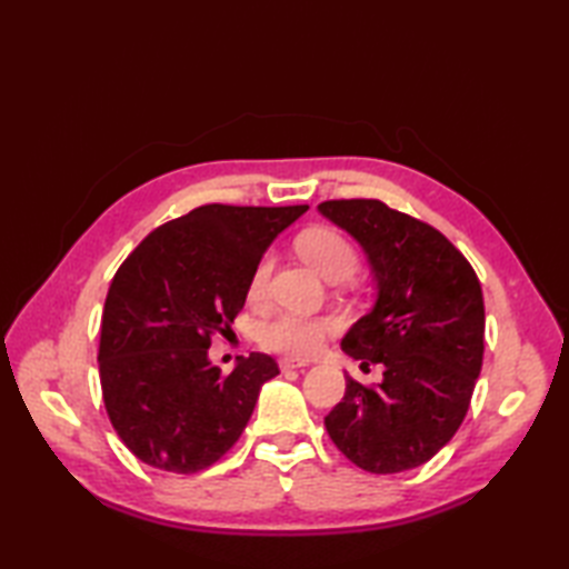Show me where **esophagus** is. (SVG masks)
<instances>
[{"label":"esophagus","mask_w":569,"mask_h":569,"mask_svg":"<svg viewBox=\"0 0 569 569\" xmlns=\"http://www.w3.org/2000/svg\"><path fill=\"white\" fill-rule=\"evenodd\" d=\"M278 367H281V371H291V369H303V367H308V361H300V359H291V357H286V359H281V361H278Z\"/></svg>","instance_id":"esophagus-1"}]
</instances>
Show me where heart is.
<instances>
[{"instance_id":"obj_1","label":"heart","mask_w":569,"mask_h":569,"mask_svg":"<svg viewBox=\"0 0 569 569\" xmlns=\"http://www.w3.org/2000/svg\"><path fill=\"white\" fill-rule=\"evenodd\" d=\"M296 247L300 257H303L320 276L328 278V281H342V278L352 276L359 263V253L352 247V241L328 227L308 229V232L298 237ZM269 276H271V257L266 253L251 273V281H249L251 298L263 296ZM332 330H335V322L330 318L281 310L259 325L257 337L261 347L271 349V352L306 359L318 352L325 342V337H328Z\"/></svg>"}]
</instances>
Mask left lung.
<instances>
[{
    "instance_id": "1",
    "label": "left lung",
    "mask_w": 569,
    "mask_h": 569,
    "mask_svg": "<svg viewBox=\"0 0 569 569\" xmlns=\"http://www.w3.org/2000/svg\"><path fill=\"white\" fill-rule=\"evenodd\" d=\"M318 210L365 249L377 303L342 340L379 386L347 377L325 428L371 475L426 465L452 440L485 359V298L469 261L438 229L381 200H328Z\"/></svg>"
}]
</instances>
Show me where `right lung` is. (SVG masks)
<instances>
[{
	"label": "right lung",
	"instance_id": "add662e5",
	"mask_svg": "<svg viewBox=\"0 0 569 569\" xmlns=\"http://www.w3.org/2000/svg\"><path fill=\"white\" fill-rule=\"evenodd\" d=\"M306 210L202 204L153 229L119 266L102 312L100 383L117 435L143 465L196 475L244 432L276 359L251 352L222 373L208 349L232 332L263 251Z\"/></svg>",
	"mask_w": 569,
	"mask_h": 569
}]
</instances>
